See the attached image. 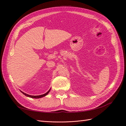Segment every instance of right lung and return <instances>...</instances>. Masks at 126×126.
I'll return each mask as SVG.
<instances>
[{
  "instance_id": "add662e5",
  "label": "right lung",
  "mask_w": 126,
  "mask_h": 126,
  "mask_svg": "<svg viewBox=\"0 0 126 126\" xmlns=\"http://www.w3.org/2000/svg\"><path fill=\"white\" fill-rule=\"evenodd\" d=\"M50 89H51V88H50ZM50 89H49V91H48V92H47L46 94H44L39 95V96H31V95H29V94H26L24 93V92H22V91H21V92L22 94H25V96H26L27 97H30V98H42V97H45V96H46L47 94H48V93H49V91H50Z\"/></svg>"
}]
</instances>
